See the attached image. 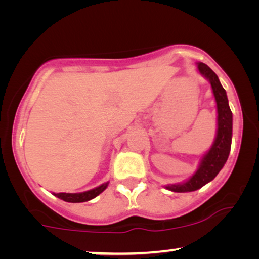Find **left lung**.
Returning a JSON list of instances; mask_svg holds the SVG:
<instances>
[{"label": "left lung", "instance_id": "1", "mask_svg": "<svg viewBox=\"0 0 259 259\" xmlns=\"http://www.w3.org/2000/svg\"><path fill=\"white\" fill-rule=\"evenodd\" d=\"M198 69L205 77L210 80L215 102H217V138H215L211 150L201 159V164L198 171L187 182L179 184V185L167 186V189L173 191V192H191V191L200 189L205 184L213 180L228 160L230 150H231L232 112L229 107L226 92L219 82L218 76L207 65L201 62L198 63Z\"/></svg>", "mask_w": 259, "mask_h": 259}]
</instances>
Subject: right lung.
I'll list each match as a JSON object with an SVG mask.
<instances>
[{
    "mask_svg": "<svg viewBox=\"0 0 259 259\" xmlns=\"http://www.w3.org/2000/svg\"><path fill=\"white\" fill-rule=\"evenodd\" d=\"M107 185L108 183L102 184L101 186L97 187V189H93L82 193H55V196L60 198V199L68 201V203H82V201H88L99 196L107 187Z\"/></svg>",
    "mask_w": 259,
    "mask_h": 259,
    "instance_id": "right-lung-1",
    "label": "right lung"
}]
</instances>
